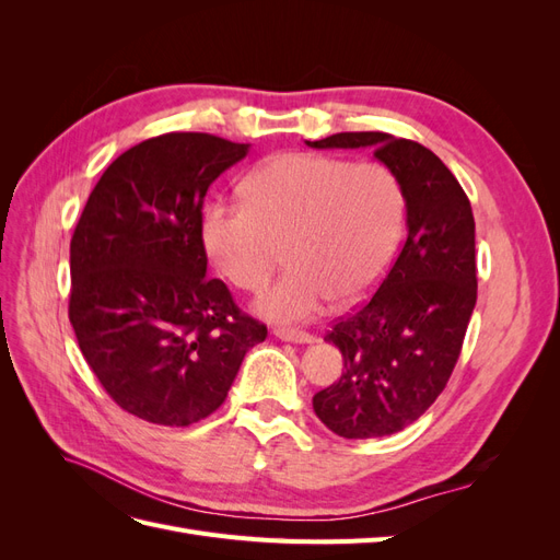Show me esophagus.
Returning <instances> with one entry per match:
<instances>
[{
  "mask_svg": "<svg viewBox=\"0 0 560 560\" xmlns=\"http://www.w3.org/2000/svg\"><path fill=\"white\" fill-rule=\"evenodd\" d=\"M273 334L280 338V341H290V343H313L315 336L301 329H287V327H276Z\"/></svg>",
  "mask_w": 560,
  "mask_h": 560,
  "instance_id": "esophagus-1",
  "label": "esophagus"
}]
</instances>
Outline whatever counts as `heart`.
Segmentation results:
<instances>
[{
	"instance_id": "obj_1",
	"label": "heart",
	"mask_w": 560,
	"mask_h": 560,
	"mask_svg": "<svg viewBox=\"0 0 560 560\" xmlns=\"http://www.w3.org/2000/svg\"><path fill=\"white\" fill-rule=\"evenodd\" d=\"M245 198L210 202L202 243L219 273L245 292L261 290L287 249L292 268L257 301L268 319L303 322L331 299L360 301L399 245L404 191L383 163L280 154L249 175Z\"/></svg>"
}]
</instances>
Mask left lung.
<instances>
[{"label": "left lung", "mask_w": 560, "mask_h": 560, "mask_svg": "<svg viewBox=\"0 0 560 560\" xmlns=\"http://www.w3.org/2000/svg\"><path fill=\"white\" fill-rule=\"evenodd\" d=\"M315 149H374L399 179L406 241L362 308L338 317L325 341L343 354V374L319 389L313 409L346 439L409 428L446 387L477 303L469 198L428 147L387 132H336Z\"/></svg>", "instance_id": "obj_1"}]
</instances>
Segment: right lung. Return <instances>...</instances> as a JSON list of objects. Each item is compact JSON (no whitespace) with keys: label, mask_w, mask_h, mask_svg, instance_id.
I'll use <instances>...</instances> for the list:
<instances>
[{"label":"right lung","mask_w":560,"mask_h":560,"mask_svg":"<svg viewBox=\"0 0 560 560\" xmlns=\"http://www.w3.org/2000/svg\"><path fill=\"white\" fill-rule=\"evenodd\" d=\"M208 132H165L118 156L70 243V322L83 360L124 411L186 428L224 404L266 325L206 276L202 200L247 156Z\"/></svg>","instance_id":"obj_1"}]
</instances>
